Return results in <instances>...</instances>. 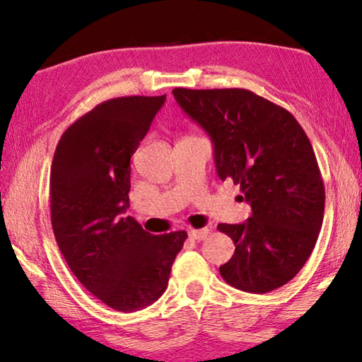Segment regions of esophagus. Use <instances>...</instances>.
<instances>
[{"instance_id": "obj_1", "label": "esophagus", "mask_w": 362, "mask_h": 362, "mask_svg": "<svg viewBox=\"0 0 362 362\" xmlns=\"http://www.w3.org/2000/svg\"><path fill=\"white\" fill-rule=\"evenodd\" d=\"M207 234H209V229H191L189 230V237L192 240H202V239H206L207 237Z\"/></svg>"}]
</instances>
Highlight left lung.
Instances as JSON below:
<instances>
[{
  "instance_id": "left-lung-1",
  "label": "left lung",
  "mask_w": 362,
  "mask_h": 362,
  "mask_svg": "<svg viewBox=\"0 0 362 362\" xmlns=\"http://www.w3.org/2000/svg\"><path fill=\"white\" fill-rule=\"evenodd\" d=\"M182 112L214 145L222 181L240 186L252 216L219 224L235 252L219 272L227 284L267 293L308 260L325 214V185L313 146L288 110L245 88H175Z\"/></svg>"
}]
</instances>
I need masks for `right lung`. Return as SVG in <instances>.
Masks as SVG:
<instances>
[{
    "label": "right lung",
    "mask_w": 362,
    "mask_h": 362,
    "mask_svg": "<svg viewBox=\"0 0 362 362\" xmlns=\"http://www.w3.org/2000/svg\"><path fill=\"white\" fill-rule=\"evenodd\" d=\"M166 95L118 97L62 133L51 168V222L77 280L113 310H141L165 293L185 230L153 235L127 216L130 160Z\"/></svg>",
    "instance_id": "1"
}]
</instances>
